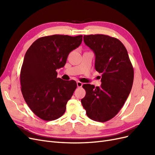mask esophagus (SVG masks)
I'll use <instances>...</instances> for the list:
<instances>
[{
    "label": "esophagus",
    "instance_id": "34e87169",
    "mask_svg": "<svg viewBox=\"0 0 155 155\" xmlns=\"http://www.w3.org/2000/svg\"><path fill=\"white\" fill-rule=\"evenodd\" d=\"M83 85V83L80 81H77V86L78 87H81Z\"/></svg>",
    "mask_w": 155,
    "mask_h": 155
}]
</instances>
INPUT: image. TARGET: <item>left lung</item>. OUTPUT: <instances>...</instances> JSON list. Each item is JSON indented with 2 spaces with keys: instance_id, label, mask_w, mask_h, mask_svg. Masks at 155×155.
<instances>
[{
  "instance_id": "left-lung-1",
  "label": "left lung",
  "mask_w": 155,
  "mask_h": 155,
  "mask_svg": "<svg viewBox=\"0 0 155 155\" xmlns=\"http://www.w3.org/2000/svg\"><path fill=\"white\" fill-rule=\"evenodd\" d=\"M84 43L95 54V68L101 73V85L84 84L86 95L81 100L89 118L100 122L118 113L127 99L134 79V70L123 43L103 34L83 36Z\"/></svg>"
}]
</instances>
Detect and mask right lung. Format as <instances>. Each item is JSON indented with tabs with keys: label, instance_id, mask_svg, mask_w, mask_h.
<instances>
[{
	"label": "right lung",
	"instance_id": "1",
	"mask_svg": "<svg viewBox=\"0 0 155 155\" xmlns=\"http://www.w3.org/2000/svg\"><path fill=\"white\" fill-rule=\"evenodd\" d=\"M82 37H43L34 41L26 52L20 74L21 92L30 109L42 120H55L66 110L77 83L58 78L56 70L64 66L68 54L79 47Z\"/></svg>",
	"mask_w": 155,
	"mask_h": 155
}]
</instances>
